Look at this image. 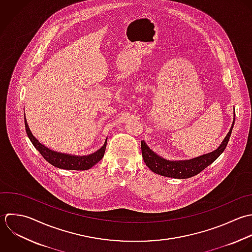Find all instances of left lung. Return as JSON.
I'll return each instance as SVG.
<instances>
[{"mask_svg": "<svg viewBox=\"0 0 252 252\" xmlns=\"http://www.w3.org/2000/svg\"><path fill=\"white\" fill-rule=\"evenodd\" d=\"M236 120V113L234 114V122L233 126L225 137L224 141L222 144L219 146V148L211 153L202 155L200 157L188 160V161H178V162H172L165 160L158 155H156L147 145L146 143L142 140L141 141V152H142V157L143 160L146 164V166L154 173L164 176V177H169V178H174V179H189L193 176H196L199 174L201 171H203L206 167L211 165L226 149L229 139L231 137V133L234 127Z\"/></svg>", "mask_w": 252, "mask_h": 252, "instance_id": "8db88e82", "label": "left lung"}]
</instances>
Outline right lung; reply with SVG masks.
<instances>
[{
  "label": "right lung",
  "mask_w": 252,
  "mask_h": 252,
  "mask_svg": "<svg viewBox=\"0 0 252 252\" xmlns=\"http://www.w3.org/2000/svg\"><path fill=\"white\" fill-rule=\"evenodd\" d=\"M24 124H25V130L26 133L33 144V146L40 152V154L43 156V158L49 162L54 167L64 169V170H74V171H85L90 168H92L94 165H96L104 156L107 140L105 144L95 153L90 154L88 156H72V155H66L59 152H55L50 150L49 148L42 145L31 133L28 125L26 123V120L24 118Z\"/></svg>",
  "instance_id": "1"
}]
</instances>
